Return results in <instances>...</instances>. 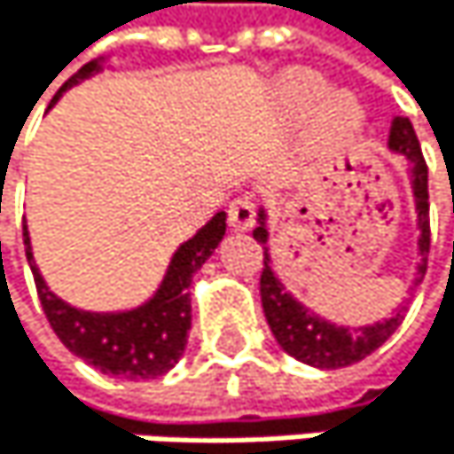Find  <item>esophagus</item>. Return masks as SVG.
Returning a JSON list of instances; mask_svg holds the SVG:
<instances>
[{"label":"esophagus","mask_w":454,"mask_h":454,"mask_svg":"<svg viewBox=\"0 0 454 454\" xmlns=\"http://www.w3.org/2000/svg\"><path fill=\"white\" fill-rule=\"evenodd\" d=\"M227 222L238 232L252 230V224H254V200L252 197H238V200H232V206L227 211Z\"/></svg>","instance_id":"34e87169"}]
</instances>
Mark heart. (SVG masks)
I'll return each instance as SVG.
<instances>
[{"instance_id":"b5f03b06","label":"heart","mask_w":454,"mask_h":454,"mask_svg":"<svg viewBox=\"0 0 454 454\" xmlns=\"http://www.w3.org/2000/svg\"><path fill=\"white\" fill-rule=\"evenodd\" d=\"M327 81L314 73H289L278 81V102L284 113L294 121L314 116V135L319 143H341L349 140L363 124V107L349 94H330Z\"/></svg>"}]
</instances>
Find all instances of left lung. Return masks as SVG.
Here are the masks:
<instances>
[{
  "label": "left lung",
  "instance_id": "1",
  "mask_svg": "<svg viewBox=\"0 0 454 454\" xmlns=\"http://www.w3.org/2000/svg\"><path fill=\"white\" fill-rule=\"evenodd\" d=\"M390 151L406 156L411 162V189H414V211H417V248H419V265L411 281V292L422 284L425 270H427V252H430V219H427V165L422 160V148L419 140L414 135V127L409 119L395 116L393 127H390V137H387ZM254 240L262 243V276H260V294H262V311L265 319L270 325V333L278 341V347L306 365L314 368H344L352 363H360L363 357H368L371 352H376L387 338L398 330L401 319H403V306L390 317L373 325H360V327H349V325H335L325 317H319L317 311H311L309 306H303L294 294L281 284V278L276 276V270L270 268V248H268V214L265 208H260L257 214V230H254Z\"/></svg>",
  "mask_w": 454,
  "mask_h": 454
}]
</instances>
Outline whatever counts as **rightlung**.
Returning <instances> with one entry per match:
<instances>
[{"label": "right lung", "mask_w": 454, "mask_h": 454, "mask_svg": "<svg viewBox=\"0 0 454 454\" xmlns=\"http://www.w3.org/2000/svg\"><path fill=\"white\" fill-rule=\"evenodd\" d=\"M102 64L105 59H94L83 64L56 91L53 102L67 89L102 73ZM224 230H227V214L219 211L208 224H202L189 240H184L176 248V254L170 257V265L165 270V278L151 298L127 311H83L61 301L45 284L35 262L27 224H24V246H27V260L37 284L43 311L53 333L59 335V341L73 355L94 365L97 371L135 381V379L162 376L181 360L192 327V301H189L192 278L214 254V248L222 243Z\"/></svg>", "instance_id": "obj_1"}]
</instances>
